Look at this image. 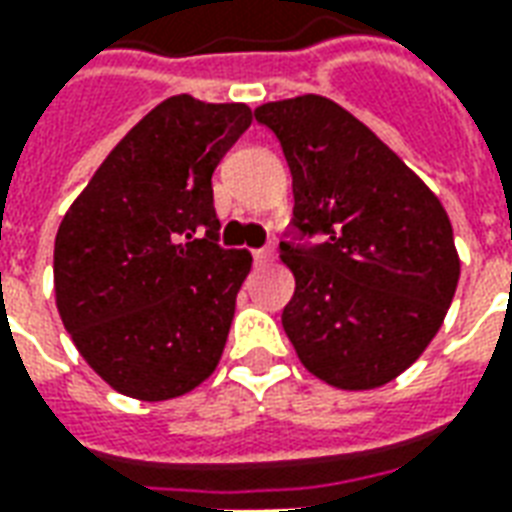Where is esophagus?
<instances>
[{
	"label": "esophagus",
	"instance_id": "34e87169",
	"mask_svg": "<svg viewBox=\"0 0 512 512\" xmlns=\"http://www.w3.org/2000/svg\"><path fill=\"white\" fill-rule=\"evenodd\" d=\"M252 257H255V263H271V260H274V249H271V246H266V249H255Z\"/></svg>",
	"mask_w": 512,
	"mask_h": 512
}]
</instances>
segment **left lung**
<instances>
[{
  "label": "left lung",
  "mask_w": 512,
  "mask_h": 512,
  "mask_svg": "<svg viewBox=\"0 0 512 512\" xmlns=\"http://www.w3.org/2000/svg\"><path fill=\"white\" fill-rule=\"evenodd\" d=\"M293 178L282 241L296 290L282 326L301 365L337 389H376L417 362L444 323L461 277L439 197L365 123L323 95L255 109Z\"/></svg>",
  "instance_id": "8db88e82"
}]
</instances>
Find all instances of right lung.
I'll return each mask as SVG.
<instances>
[{
    "label": "right lung",
    "instance_id": "right-lung-1",
    "mask_svg": "<svg viewBox=\"0 0 512 512\" xmlns=\"http://www.w3.org/2000/svg\"><path fill=\"white\" fill-rule=\"evenodd\" d=\"M249 123L246 104L172 95L117 142L62 219L57 310L120 395L172 400L222 359L252 255L216 244L211 175Z\"/></svg>",
    "mask_w": 512,
    "mask_h": 512
}]
</instances>
